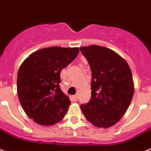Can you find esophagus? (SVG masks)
Returning <instances> with one entry per match:
<instances>
[{
    "instance_id": "obj_1",
    "label": "esophagus",
    "mask_w": 151,
    "mask_h": 151,
    "mask_svg": "<svg viewBox=\"0 0 151 151\" xmlns=\"http://www.w3.org/2000/svg\"><path fill=\"white\" fill-rule=\"evenodd\" d=\"M73 100H74V101H77V100H78V95L73 96Z\"/></svg>"
}]
</instances>
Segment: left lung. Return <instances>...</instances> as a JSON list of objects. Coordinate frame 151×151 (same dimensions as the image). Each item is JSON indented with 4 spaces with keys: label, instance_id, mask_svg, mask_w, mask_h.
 <instances>
[{
    "label": "left lung",
    "instance_id": "left-lung-1",
    "mask_svg": "<svg viewBox=\"0 0 151 151\" xmlns=\"http://www.w3.org/2000/svg\"><path fill=\"white\" fill-rule=\"evenodd\" d=\"M91 71V99L80 108L97 127L108 128L124 115L134 96V84L127 62L108 48L93 45L81 47Z\"/></svg>",
    "mask_w": 151,
    "mask_h": 151
}]
</instances>
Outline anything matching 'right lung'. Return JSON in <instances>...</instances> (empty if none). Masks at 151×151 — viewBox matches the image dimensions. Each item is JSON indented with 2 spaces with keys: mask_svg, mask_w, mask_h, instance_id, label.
I'll return each mask as SVG.
<instances>
[{
  "mask_svg": "<svg viewBox=\"0 0 151 151\" xmlns=\"http://www.w3.org/2000/svg\"><path fill=\"white\" fill-rule=\"evenodd\" d=\"M78 48H44L22 62L17 73V91L28 116L38 124L61 121L71 101L60 89V73L78 55Z\"/></svg>",
  "mask_w": 151,
  "mask_h": 151,
  "instance_id": "1",
  "label": "right lung"
}]
</instances>
